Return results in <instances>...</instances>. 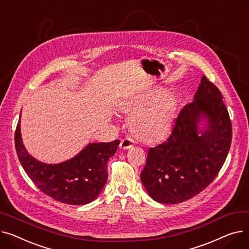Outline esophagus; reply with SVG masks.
Wrapping results in <instances>:
<instances>
[{
    "label": "esophagus",
    "instance_id": "esophagus-1",
    "mask_svg": "<svg viewBox=\"0 0 249 249\" xmlns=\"http://www.w3.org/2000/svg\"><path fill=\"white\" fill-rule=\"evenodd\" d=\"M133 145H134L133 139L130 138V137H126V138L121 140L120 148H122V149H129V148H131Z\"/></svg>",
    "mask_w": 249,
    "mask_h": 249
}]
</instances>
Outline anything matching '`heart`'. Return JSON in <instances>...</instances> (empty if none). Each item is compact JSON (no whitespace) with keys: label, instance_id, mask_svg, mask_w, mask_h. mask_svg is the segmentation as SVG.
Here are the masks:
<instances>
[{"label":"heart","instance_id":"heart-1","mask_svg":"<svg viewBox=\"0 0 249 249\" xmlns=\"http://www.w3.org/2000/svg\"><path fill=\"white\" fill-rule=\"evenodd\" d=\"M124 111L132 114L130 128L133 134L145 142H158L164 139L175 122L177 101L172 94L159 96L151 93L129 102Z\"/></svg>","mask_w":249,"mask_h":249}]
</instances>
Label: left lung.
<instances>
[{"instance_id":"obj_1","label":"left lung","mask_w":249,"mask_h":249,"mask_svg":"<svg viewBox=\"0 0 249 249\" xmlns=\"http://www.w3.org/2000/svg\"><path fill=\"white\" fill-rule=\"evenodd\" d=\"M202 119L207 123L205 130L198 129ZM231 141L232 125L223 97L204 75L194 101L177 117L172 134L148 149L142 184L159 203L188 201L215 179Z\"/></svg>"}]
</instances>
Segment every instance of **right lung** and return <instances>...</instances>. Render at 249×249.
Instances as JSON below:
<instances>
[{
    "instance_id": "obj_1",
    "label": "right lung",
    "mask_w": 249,
    "mask_h": 249,
    "mask_svg": "<svg viewBox=\"0 0 249 249\" xmlns=\"http://www.w3.org/2000/svg\"><path fill=\"white\" fill-rule=\"evenodd\" d=\"M119 144L118 139L108 143H90L74 158L48 164L34 159L24 147L20 120L15 132L17 155L26 174L45 195L69 205L89 204L98 197L107 182V162Z\"/></svg>"
}]
</instances>
